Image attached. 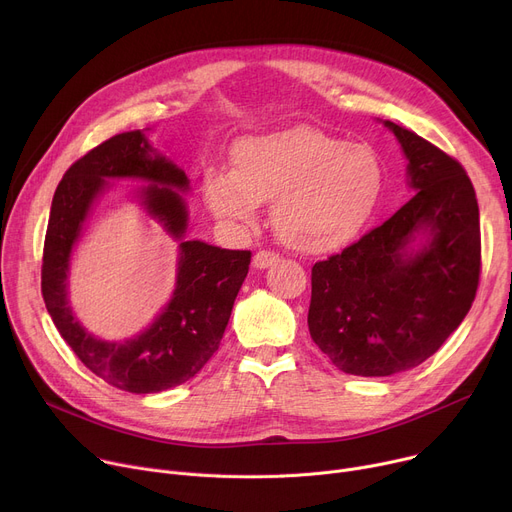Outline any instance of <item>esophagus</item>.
<instances>
[{
    "instance_id": "34e87169",
    "label": "esophagus",
    "mask_w": 512,
    "mask_h": 512,
    "mask_svg": "<svg viewBox=\"0 0 512 512\" xmlns=\"http://www.w3.org/2000/svg\"><path fill=\"white\" fill-rule=\"evenodd\" d=\"M278 261H280V255H278V253H274V251H259V253H255V257H253V267L265 269V267L274 265V263H278Z\"/></svg>"
}]
</instances>
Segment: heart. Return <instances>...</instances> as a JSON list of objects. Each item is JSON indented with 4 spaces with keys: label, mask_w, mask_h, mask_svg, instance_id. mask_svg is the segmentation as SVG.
<instances>
[{
    "label": "heart",
    "mask_w": 512,
    "mask_h": 512,
    "mask_svg": "<svg viewBox=\"0 0 512 512\" xmlns=\"http://www.w3.org/2000/svg\"><path fill=\"white\" fill-rule=\"evenodd\" d=\"M234 170L212 166L203 197L222 222L249 228L261 201H274L280 241L302 253L348 245L379 208L385 162L368 144H348L315 127H292L238 142Z\"/></svg>",
    "instance_id": "obj_1"
}]
</instances>
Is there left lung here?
<instances>
[{"mask_svg":"<svg viewBox=\"0 0 512 512\" xmlns=\"http://www.w3.org/2000/svg\"><path fill=\"white\" fill-rule=\"evenodd\" d=\"M385 127L403 148L416 195L311 274L313 342L356 377L428 360L469 313L482 269L480 208L465 168L418 133Z\"/></svg>","mask_w":512,"mask_h":512,"instance_id":"left-lung-1","label":"left lung"}]
</instances>
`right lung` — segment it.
Returning a JSON list of instances; mask_svg holds the SVG:
<instances>
[{"instance_id":"1","label":"right lung","mask_w":512,"mask_h":512,"mask_svg":"<svg viewBox=\"0 0 512 512\" xmlns=\"http://www.w3.org/2000/svg\"><path fill=\"white\" fill-rule=\"evenodd\" d=\"M142 178L151 185L143 205L180 241L174 298L155 323L125 343H105L88 334L66 300V271L93 199L107 178ZM189 179L173 160L158 154L146 133L113 135L76 160L63 175L51 203L43 249L41 290L61 337L96 377L129 393H158L193 379L220 346L234 298L251 263V251H230L203 241H185L187 206L179 191Z\"/></svg>"}]
</instances>
